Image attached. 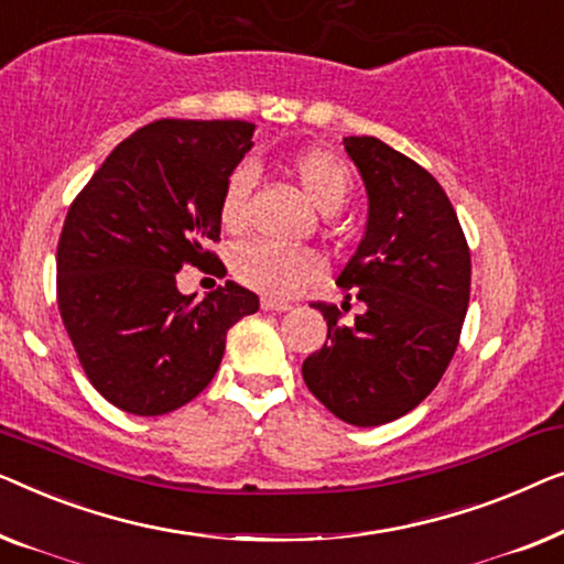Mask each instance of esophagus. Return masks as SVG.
I'll return each instance as SVG.
<instances>
[{"instance_id": "obj_1", "label": "esophagus", "mask_w": 564, "mask_h": 564, "mask_svg": "<svg viewBox=\"0 0 564 564\" xmlns=\"http://www.w3.org/2000/svg\"><path fill=\"white\" fill-rule=\"evenodd\" d=\"M260 306H263L265 312H289L291 308L289 301H275V299H260Z\"/></svg>"}]
</instances>
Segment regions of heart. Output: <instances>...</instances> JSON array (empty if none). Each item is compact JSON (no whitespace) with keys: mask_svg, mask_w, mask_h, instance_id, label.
Instances as JSON below:
<instances>
[{"mask_svg":"<svg viewBox=\"0 0 564 564\" xmlns=\"http://www.w3.org/2000/svg\"><path fill=\"white\" fill-rule=\"evenodd\" d=\"M291 173L322 212H337L347 202L352 188V176L347 165L335 153L319 148L299 150L291 158ZM256 171L250 163L237 165L225 181V192L219 202V219L229 232L245 227L248 219V199L252 192ZM232 275L248 289L265 296L285 299L296 293L301 285L312 283L322 275L324 265L316 252L306 248H281V245L252 240L237 245L229 260Z\"/></svg>","mask_w":564,"mask_h":564,"instance_id":"b5f03b06","label":"heart"}]
</instances>
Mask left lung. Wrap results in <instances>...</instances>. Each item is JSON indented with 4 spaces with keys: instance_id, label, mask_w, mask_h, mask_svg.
<instances>
[{
    "instance_id": "left-lung-1",
    "label": "left lung",
    "mask_w": 564,
    "mask_h": 564,
    "mask_svg": "<svg viewBox=\"0 0 564 564\" xmlns=\"http://www.w3.org/2000/svg\"><path fill=\"white\" fill-rule=\"evenodd\" d=\"M368 192L365 237L339 273L365 312L343 324L314 301L327 343L301 365L332 414L355 426L393 422L434 391L470 304V248L437 178L378 138H345Z\"/></svg>"
}]
</instances>
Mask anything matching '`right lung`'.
I'll return each instance as SVG.
<instances>
[{
  "label": "right lung",
  "instance_id": "obj_1",
  "mask_svg": "<svg viewBox=\"0 0 564 564\" xmlns=\"http://www.w3.org/2000/svg\"><path fill=\"white\" fill-rule=\"evenodd\" d=\"M242 120H158L122 140L82 188L58 240V312L91 386L127 414L161 416L217 372L227 329L260 301L232 281L196 301L184 265L225 271V181L252 148Z\"/></svg>",
  "mask_w": 564,
  "mask_h": 564
}]
</instances>
